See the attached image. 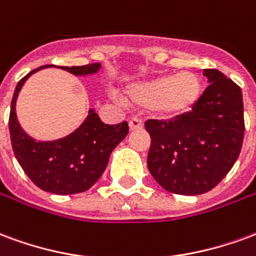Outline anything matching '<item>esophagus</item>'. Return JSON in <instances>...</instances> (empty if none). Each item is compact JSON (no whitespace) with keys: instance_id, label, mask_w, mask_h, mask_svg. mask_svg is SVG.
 <instances>
[{"instance_id":"esophagus-1","label":"esophagus","mask_w":256,"mask_h":256,"mask_svg":"<svg viewBox=\"0 0 256 256\" xmlns=\"http://www.w3.org/2000/svg\"><path fill=\"white\" fill-rule=\"evenodd\" d=\"M128 128H130V130H138V128H142V120L140 118H132L128 120Z\"/></svg>"}]
</instances>
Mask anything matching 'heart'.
Returning <instances> with one entry per match:
<instances>
[{
    "instance_id": "b5f03b06",
    "label": "heart",
    "mask_w": 256,
    "mask_h": 256,
    "mask_svg": "<svg viewBox=\"0 0 256 256\" xmlns=\"http://www.w3.org/2000/svg\"><path fill=\"white\" fill-rule=\"evenodd\" d=\"M202 96V80L193 71L167 74L140 80L126 89L130 104L150 106L162 118H177L188 114Z\"/></svg>"
}]
</instances>
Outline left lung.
<instances>
[{"instance_id": "8db88e82", "label": "left lung", "mask_w": 256, "mask_h": 256, "mask_svg": "<svg viewBox=\"0 0 256 256\" xmlns=\"http://www.w3.org/2000/svg\"><path fill=\"white\" fill-rule=\"evenodd\" d=\"M203 74L208 86L192 111L172 120L145 122L150 136L148 170L162 188L196 196L226 177L242 150L244 106L242 89L218 70Z\"/></svg>"}]
</instances>
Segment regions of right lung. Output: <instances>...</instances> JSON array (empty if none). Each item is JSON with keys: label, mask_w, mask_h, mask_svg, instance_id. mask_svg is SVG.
<instances>
[{"label": "right lung", "mask_w": 256, "mask_h": 256, "mask_svg": "<svg viewBox=\"0 0 256 256\" xmlns=\"http://www.w3.org/2000/svg\"><path fill=\"white\" fill-rule=\"evenodd\" d=\"M42 66L20 79L16 86L9 114V133L14 156L32 182L42 190L56 194H74L90 189L106 170L110 155L128 133V122L106 124L94 110H90L75 132L53 141H36L20 128L16 116V100L20 89ZM101 64L60 67L74 75H92Z\"/></svg>", "instance_id": "right-lung-1"}]
</instances>
